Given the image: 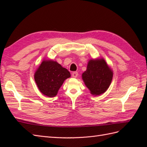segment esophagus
<instances>
[{"instance_id":"1","label":"esophagus","mask_w":147,"mask_h":147,"mask_svg":"<svg viewBox=\"0 0 147 147\" xmlns=\"http://www.w3.org/2000/svg\"><path fill=\"white\" fill-rule=\"evenodd\" d=\"M72 77H74V78H76L77 76H78V72H74L72 74Z\"/></svg>"}]
</instances>
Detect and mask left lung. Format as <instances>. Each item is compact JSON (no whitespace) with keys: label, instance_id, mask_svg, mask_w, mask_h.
Segmentation results:
<instances>
[{"label":"left lung","instance_id":"obj_1","mask_svg":"<svg viewBox=\"0 0 147 147\" xmlns=\"http://www.w3.org/2000/svg\"><path fill=\"white\" fill-rule=\"evenodd\" d=\"M113 78V72L104 59L89 61L82 78L86 87L93 95H100L109 88Z\"/></svg>","mask_w":147,"mask_h":147}]
</instances>
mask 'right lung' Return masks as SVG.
Segmentation results:
<instances>
[{
  "mask_svg": "<svg viewBox=\"0 0 147 147\" xmlns=\"http://www.w3.org/2000/svg\"><path fill=\"white\" fill-rule=\"evenodd\" d=\"M70 74L65 68L53 61H43L34 75L35 83L43 94L55 97Z\"/></svg>",
  "mask_w": 147,
  "mask_h": 147,
  "instance_id": "obj_1",
  "label": "right lung"
}]
</instances>
